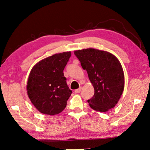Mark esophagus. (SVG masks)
<instances>
[{
  "instance_id": "34e87169",
  "label": "esophagus",
  "mask_w": 150,
  "mask_h": 150,
  "mask_svg": "<svg viewBox=\"0 0 150 150\" xmlns=\"http://www.w3.org/2000/svg\"><path fill=\"white\" fill-rule=\"evenodd\" d=\"M81 87H79V88L75 90L74 92H75V93H76V94H78V93H79V92H81Z\"/></svg>"
}]
</instances>
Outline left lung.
I'll return each instance as SVG.
<instances>
[{"instance_id": "obj_1", "label": "left lung", "mask_w": 150, "mask_h": 150, "mask_svg": "<svg viewBox=\"0 0 150 150\" xmlns=\"http://www.w3.org/2000/svg\"><path fill=\"white\" fill-rule=\"evenodd\" d=\"M74 53L94 88V96L87 101L91 108L101 112L114 108L125 88L124 72L119 59L110 52L92 48Z\"/></svg>"}]
</instances>
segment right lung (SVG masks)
Wrapping results in <instances>:
<instances>
[{"mask_svg": "<svg viewBox=\"0 0 150 150\" xmlns=\"http://www.w3.org/2000/svg\"><path fill=\"white\" fill-rule=\"evenodd\" d=\"M71 56V51L50 56L35 64L29 73L28 97L42 114L56 115L66 107L72 91L66 83L64 69Z\"/></svg>", "mask_w": 150, "mask_h": 150, "instance_id": "right-lung-1", "label": "right lung"}]
</instances>
